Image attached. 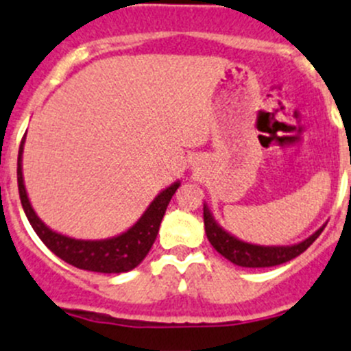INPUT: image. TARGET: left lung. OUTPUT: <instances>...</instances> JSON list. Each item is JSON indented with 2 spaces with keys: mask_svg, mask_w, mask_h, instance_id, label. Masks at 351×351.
<instances>
[{
  "mask_svg": "<svg viewBox=\"0 0 351 351\" xmlns=\"http://www.w3.org/2000/svg\"><path fill=\"white\" fill-rule=\"evenodd\" d=\"M204 226H206L207 240L210 241V245L230 262L241 267H271L285 264V262L298 257L302 252L307 250L314 243L315 238L322 233L326 223L319 230H315L311 237L293 245L248 243V241L240 240L234 234H231L230 231L224 230L214 219V214L210 213L209 206L204 202Z\"/></svg>",
  "mask_w": 351,
  "mask_h": 351,
  "instance_id": "8db88e82",
  "label": "left lung"
}]
</instances>
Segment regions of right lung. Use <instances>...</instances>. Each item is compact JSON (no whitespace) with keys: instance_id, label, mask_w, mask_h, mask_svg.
I'll use <instances>...</instances> for the list:
<instances>
[{"instance_id":"right-lung-1","label":"right lung","mask_w":351,"mask_h":351,"mask_svg":"<svg viewBox=\"0 0 351 351\" xmlns=\"http://www.w3.org/2000/svg\"><path fill=\"white\" fill-rule=\"evenodd\" d=\"M25 137L22 138V144L19 149V162H16V180H19V193L22 200L23 213L29 219L30 226L37 233V237L43 240V243L63 258L71 266L84 271H94V273L104 274H120L128 273L135 269L145 258V255L151 250L152 243L158 237L159 226H161L162 216L166 213L169 200L175 195L182 182H175L154 197L147 209L144 210L141 217L132 224L128 230L114 234L110 238H101V240H82V238L68 237V234L54 231L37 216L27 195L25 182H23L22 171V156Z\"/></svg>"}]
</instances>
